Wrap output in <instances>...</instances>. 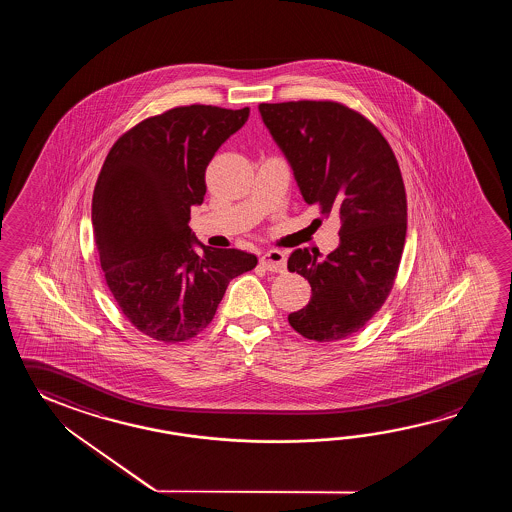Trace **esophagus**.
Here are the masks:
<instances>
[{"label":"esophagus","mask_w":512,"mask_h":512,"mask_svg":"<svg viewBox=\"0 0 512 512\" xmlns=\"http://www.w3.org/2000/svg\"><path fill=\"white\" fill-rule=\"evenodd\" d=\"M261 267L271 272H283L285 271V263L287 258L282 251H267L260 258Z\"/></svg>","instance_id":"obj_1"}]
</instances>
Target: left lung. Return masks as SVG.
<instances>
[{
	"label": "left lung",
	"instance_id": "1",
	"mask_svg": "<svg viewBox=\"0 0 512 512\" xmlns=\"http://www.w3.org/2000/svg\"><path fill=\"white\" fill-rule=\"evenodd\" d=\"M260 113L305 203L340 218L327 258L298 249L287 261L313 291L289 324L316 342L351 337L392 293L403 256L408 207L395 153L371 120L335 100L260 104Z\"/></svg>",
	"mask_w": 512,
	"mask_h": 512
}]
</instances>
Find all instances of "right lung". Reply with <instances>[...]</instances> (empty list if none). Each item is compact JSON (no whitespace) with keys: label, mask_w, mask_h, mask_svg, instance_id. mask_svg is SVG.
I'll list each match as a JSON object with an SVG mask.
<instances>
[{"label":"right lung","mask_w":512,"mask_h":512,"mask_svg":"<svg viewBox=\"0 0 512 512\" xmlns=\"http://www.w3.org/2000/svg\"><path fill=\"white\" fill-rule=\"evenodd\" d=\"M249 108L177 106L148 117L111 146L93 192L100 267L122 315L146 337L185 342L212 322L232 278L258 258L204 247L188 227L207 192L205 172Z\"/></svg>","instance_id":"right-lung-1"}]
</instances>
